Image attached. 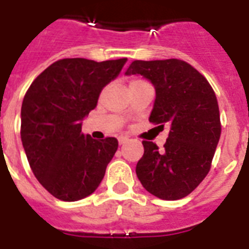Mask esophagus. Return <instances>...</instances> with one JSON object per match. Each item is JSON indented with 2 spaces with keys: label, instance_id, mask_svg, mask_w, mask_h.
<instances>
[{
  "label": "esophagus",
  "instance_id": "1",
  "mask_svg": "<svg viewBox=\"0 0 249 249\" xmlns=\"http://www.w3.org/2000/svg\"><path fill=\"white\" fill-rule=\"evenodd\" d=\"M128 142V137H119V143L124 144Z\"/></svg>",
  "mask_w": 249,
  "mask_h": 249
}]
</instances>
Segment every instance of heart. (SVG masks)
Listing matches in <instances>:
<instances>
[{
    "label": "heart",
    "mask_w": 249,
    "mask_h": 249,
    "mask_svg": "<svg viewBox=\"0 0 249 249\" xmlns=\"http://www.w3.org/2000/svg\"><path fill=\"white\" fill-rule=\"evenodd\" d=\"M141 83H144V81H142V80H132L130 81V85H134V84H141Z\"/></svg>",
    "instance_id": "b5f03b06"
}]
</instances>
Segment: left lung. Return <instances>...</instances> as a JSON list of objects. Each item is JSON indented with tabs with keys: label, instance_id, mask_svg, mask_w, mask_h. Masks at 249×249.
I'll list each match as a JSON object with an SVG mask.
<instances>
[{
	"label": "left lung",
	"instance_id": "obj_1",
	"mask_svg": "<svg viewBox=\"0 0 249 249\" xmlns=\"http://www.w3.org/2000/svg\"><path fill=\"white\" fill-rule=\"evenodd\" d=\"M125 75L143 76L154 85L156 98L148 120L155 128L169 126L163 150L142 142L137 177L159 199L187 196L208 174L220 141V109L212 86L179 59L134 60Z\"/></svg>",
	"mask_w": 249,
	"mask_h": 249
}]
</instances>
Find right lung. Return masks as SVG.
<instances>
[{"label":"right lung","mask_w":249,"mask_h":249,"mask_svg":"<svg viewBox=\"0 0 249 249\" xmlns=\"http://www.w3.org/2000/svg\"><path fill=\"white\" fill-rule=\"evenodd\" d=\"M126 60L60 59L37 76L25 93L21 143L33 174L59 200L89 196L105 177L117 140H93L81 133V126Z\"/></svg>","instance_id":"add662e5"}]
</instances>
